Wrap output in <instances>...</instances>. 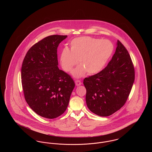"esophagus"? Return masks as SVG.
<instances>
[{
  "label": "esophagus",
  "instance_id": "obj_1",
  "mask_svg": "<svg viewBox=\"0 0 152 152\" xmlns=\"http://www.w3.org/2000/svg\"><path fill=\"white\" fill-rule=\"evenodd\" d=\"M75 84L77 86H79L81 84V82L80 80H75Z\"/></svg>",
  "mask_w": 152,
  "mask_h": 152
}]
</instances>
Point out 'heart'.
<instances>
[{
    "mask_svg": "<svg viewBox=\"0 0 152 152\" xmlns=\"http://www.w3.org/2000/svg\"><path fill=\"white\" fill-rule=\"evenodd\" d=\"M113 51V45L108 40L81 36L71 42L70 50L63 49L60 63L65 72H70L78 60L80 65L72 71L75 77L83 76L86 72L88 75H94L101 71Z\"/></svg>",
    "mask_w": 152,
    "mask_h": 152,
    "instance_id": "b5f03b06",
    "label": "heart"
}]
</instances>
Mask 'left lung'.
<instances>
[{"instance_id": "1", "label": "left lung", "mask_w": 152, "mask_h": 152, "mask_svg": "<svg viewBox=\"0 0 152 152\" xmlns=\"http://www.w3.org/2000/svg\"><path fill=\"white\" fill-rule=\"evenodd\" d=\"M107 66L84 79L89 109L102 117L109 116L127 100L134 81V68L130 55L120 41Z\"/></svg>"}]
</instances>
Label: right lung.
Wrapping results in <instances>:
<instances>
[{"instance_id":"obj_1","label":"right lung","mask_w":152,"mask_h":152,"mask_svg":"<svg viewBox=\"0 0 152 152\" xmlns=\"http://www.w3.org/2000/svg\"><path fill=\"white\" fill-rule=\"evenodd\" d=\"M66 35L44 37L27 52L21 69L24 98L36 114L52 119L66 109L75 86L72 77L58 68V47Z\"/></svg>"}]
</instances>
